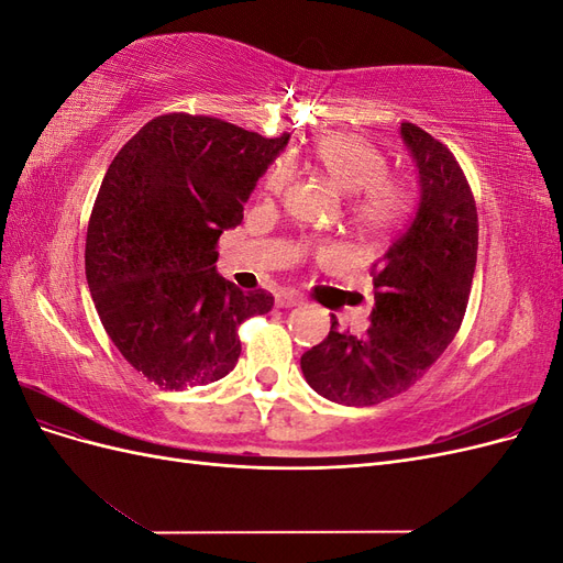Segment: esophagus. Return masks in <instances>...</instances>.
Instances as JSON below:
<instances>
[{
    "mask_svg": "<svg viewBox=\"0 0 563 563\" xmlns=\"http://www.w3.org/2000/svg\"><path fill=\"white\" fill-rule=\"evenodd\" d=\"M275 305H277V308H296V305H300V296L282 291V294H277Z\"/></svg>",
    "mask_w": 563,
    "mask_h": 563,
    "instance_id": "obj_1",
    "label": "esophagus"
}]
</instances>
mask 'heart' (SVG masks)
<instances>
[{"label": "heart", "instance_id": "heart-1", "mask_svg": "<svg viewBox=\"0 0 563 563\" xmlns=\"http://www.w3.org/2000/svg\"><path fill=\"white\" fill-rule=\"evenodd\" d=\"M300 157H288V166ZM305 162L327 178L335 190L350 197L352 218L366 230H387L397 225L411 207V187L387 172L383 152L356 133H329L319 139ZM284 162L269 168L265 178L267 192L282 195L291 180V168Z\"/></svg>", "mask_w": 563, "mask_h": 563}]
</instances>
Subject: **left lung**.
Here are the masks:
<instances>
[{"label": "left lung", "instance_id": "1", "mask_svg": "<svg viewBox=\"0 0 563 563\" xmlns=\"http://www.w3.org/2000/svg\"><path fill=\"white\" fill-rule=\"evenodd\" d=\"M401 139L418 166V211L371 267V327L338 329L300 356L308 385L343 406H376L416 385L455 338L472 291L479 246L476 203L451 150L416 124Z\"/></svg>", "mask_w": 563, "mask_h": 563}]
</instances>
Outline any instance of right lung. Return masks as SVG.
I'll list each match as a JSON object with an SVG mask.
<instances>
[{"label": "right lung", "instance_id": "obj_1", "mask_svg": "<svg viewBox=\"0 0 563 563\" xmlns=\"http://www.w3.org/2000/svg\"><path fill=\"white\" fill-rule=\"evenodd\" d=\"M291 135L263 139L216 117H155L117 152L87 230V282L124 360L164 389L225 378L236 329L267 314L272 294H244L216 272L218 236Z\"/></svg>", "mask_w": 563, "mask_h": 563}]
</instances>
